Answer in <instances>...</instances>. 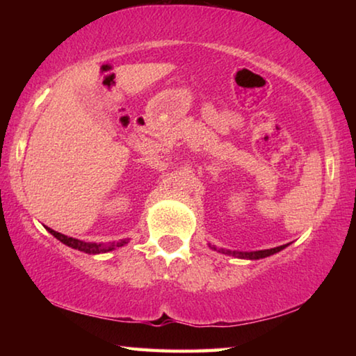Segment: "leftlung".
I'll use <instances>...</instances> for the list:
<instances>
[{
  "instance_id": "1",
  "label": "left lung",
  "mask_w": 356,
  "mask_h": 356,
  "mask_svg": "<svg viewBox=\"0 0 356 356\" xmlns=\"http://www.w3.org/2000/svg\"><path fill=\"white\" fill-rule=\"evenodd\" d=\"M287 245H282V246H276V248L272 250H261V251H251V252H242V251H229V250H218L222 254H229V256H237L240 259H262V257H268L275 254V252H280L281 250H284ZM213 250H216L213 246Z\"/></svg>"
}]
</instances>
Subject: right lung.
<instances>
[{"mask_svg":"<svg viewBox=\"0 0 356 356\" xmlns=\"http://www.w3.org/2000/svg\"><path fill=\"white\" fill-rule=\"evenodd\" d=\"M48 232L51 234V236H55L59 242H63L64 245L70 246V248L78 250V251H83V252H88V254H100V252H108V251H113L114 248H118V246H124L127 243V240H120L119 243H111V245H104V243H91V242H83V240H78L74 237H67L64 236L61 232H56L53 231V229L47 227Z\"/></svg>","mask_w":356,"mask_h":356,"instance_id":"obj_1","label":"right lung"}]
</instances>
